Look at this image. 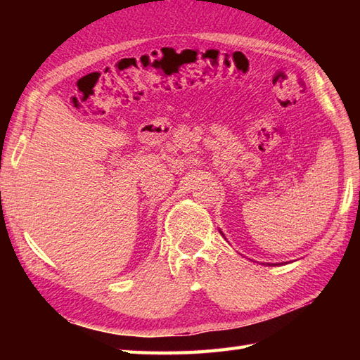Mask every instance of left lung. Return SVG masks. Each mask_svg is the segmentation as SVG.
<instances>
[{"mask_svg":"<svg viewBox=\"0 0 360 360\" xmlns=\"http://www.w3.org/2000/svg\"><path fill=\"white\" fill-rule=\"evenodd\" d=\"M267 266H277V264H267Z\"/></svg>","mask_w":360,"mask_h":360,"instance_id":"1","label":"left lung"}]
</instances>
